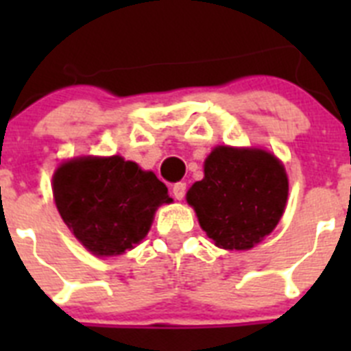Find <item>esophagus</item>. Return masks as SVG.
<instances>
[{
	"label": "esophagus",
	"instance_id": "34e87169",
	"mask_svg": "<svg viewBox=\"0 0 351 351\" xmlns=\"http://www.w3.org/2000/svg\"><path fill=\"white\" fill-rule=\"evenodd\" d=\"M172 193L178 200H182L186 195V182H176V184L172 186Z\"/></svg>",
	"mask_w": 351,
	"mask_h": 351
}]
</instances>
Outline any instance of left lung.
Wrapping results in <instances>:
<instances>
[{
  "label": "left lung",
  "instance_id": "obj_1",
  "mask_svg": "<svg viewBox=\"0 0 351 351\" xmlns=\"http://www.w3.org/2000/svg\"><path fill=\"white\" fill-rule=\"evenodd\" d=\"M204 173L186 200L216 246L250 250L274 230L288 197L278 158L262 149L221 145L209 154Z\"/></svg>",
  "mask_w": 351,
  "mask_h": 351
}]
</instances>
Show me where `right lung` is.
I'll return each instance as SVG.
<instances>
[{
    "label": "right lung",
    "instance_id": "obj_1",
    "mask_svg": "<svg viewBox=\"0 0 351 351\" xmlns=\"http://www.w3.org/2000/svg\"><path fill=\"white\" fill-rule=\"evenodd\" d=\"M52 191L68 228L98 256L132 250L147 235L154 210L172 202L153 172L121 156L63 163L54 173Z\"/></svg>",
    "mask_w": 351,
    "mask_h": 351
}]
</instances>
